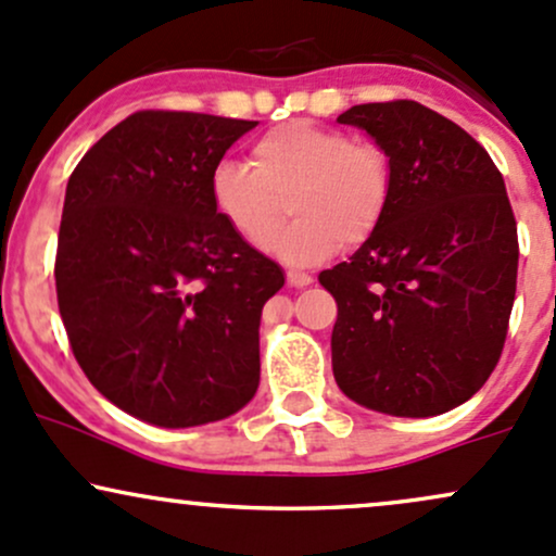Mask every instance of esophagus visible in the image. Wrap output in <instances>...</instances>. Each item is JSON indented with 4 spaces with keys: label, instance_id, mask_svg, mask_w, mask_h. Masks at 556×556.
<instances>
[{
    "label": "esophagus",
    "instance_id": "esophagus-1",
    "mask_svg": "<svg viewBox=\"0 0 556 556\" xmlns=\"http://www.w3.org/2000/svg\"><path fill=\"white\" fill-rule=\"evenodd\" d=\"M311 282H314V279H311L308 274H303V271H288V285H290V288H308Z\"/></svg>",
    "mask_w": 556,
    "mask_h": 556
}]
</instances>
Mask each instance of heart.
<instances>
[{
  "instance_id": "obj_1",
  "label": "heart",
  "mask_w": 556,
  "mask_h": 556,
  "mask_svg": "<svg viewBox=\"0 0 556 556\" xmlns=\"http://www.w3.org/2000/svg\"><path fill=\"white\" fill-rule=\"evenodd\" d=\"M208 192L218 216L250 245H264L277 231L288 200L295 218L268 250L285 264L311 266L375 235L388 213L393 174L377 144L290 121L255 139L253 166L222 157L211 168Z\"/></svg>"
}]
</instances>
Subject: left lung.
<instances>
[{
    "label": "left lung",
    "mask_w": 556,
    "mask_h": 556,
    "mask_svg": "<svg viewBox=\"0 0 556 556\" xmlns=\"http://www.w3.org/2000/svg\"><path fill=\"white\" fill-rule=\"evenodd\" d=\"M338 124L388 155L382 224L319 274L338 303L334 382L390 417H435L472 399L502 356L517 288V224L491 155L414 100L353 105Z\"/></svg>",
    "instance_id": "1"
}]
</instances>
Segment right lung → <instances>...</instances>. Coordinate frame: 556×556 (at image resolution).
Segmentation results:
<instances>
[{"mask_svg": "<svg viewBox=\"0 0 556 556\" xmlns=\"http://www.w3.org/2000/svg\"><path fill=\"white\" fill-rule=\"evenodd\" d=\"M258 121L142 110L65 189L54 285L73 356L131 417L198 427L258 390V327L285 271L211 203V168Z\"/></svg>", "mask_w": 556, "mask_h": 556, "instance_id": "add662e5", "label": "right lung"}]
</instances>
